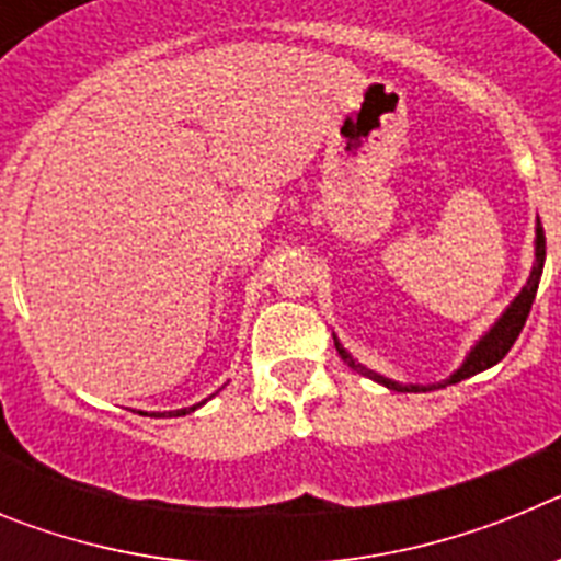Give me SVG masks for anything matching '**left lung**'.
<instances>
[{
	"instance_id": "1",
	"label": "left lung",
	"mask_w": 561,
	"mask_h": 561,
	"mask_svg": "<svg viewBox=\"0 0 561 561\" xmlns=\"http://www.w3.org/2000/svg\"><path fill=\"white\" fill-rule=\"evenodd\" d=\"M542 266H545V232H542V225L537 221V238H534V266H531V275H528V280H525V286L517 291V297H514L512 304L505 306V311L497 317V320H494L492 329L485 331V334L474 342L472 348H469V354H466L463 362H460V368L453 370L447 379L433 381V385H401V381L388 379V376L376 374V370L365 368L362 362H356L348 351L342 348V342L336 340V334H334V345L348 368L359 370L362 376H368V379L379 381V385H385L388 390H396V393H427V390H438V388H447V385H458L460 379H469V376H474V374H480V370L497 365V362L503 359L508 351H512V345L517 342L519 331H523L525 320H528V311H531L534 297H537L539 277H542Z\"/></svg>"
}]
</instances>
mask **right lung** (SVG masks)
I'll list each match as a JSON object with an SVG mask.
<instances>
[{"label": "right lung", "instance_id": "add662e5", "mask_svg": "<svg viewBox=\"0 0 561 561\" xmlns=\"http://www.w3.org/2000/svg\"><path fill=\"white\" fill-rule=\"evenodd\" d=\"M205 401H207V399H205ZM205 401H199V404H193V408L171 410V413H151V415H153V419H157V415H160V419H162V415H173V419H176V415H187V413H193V410H199V408H202V404H205Z\"/></svg>", "mask_w": 561, "mask_h": 561}]
</instances>
